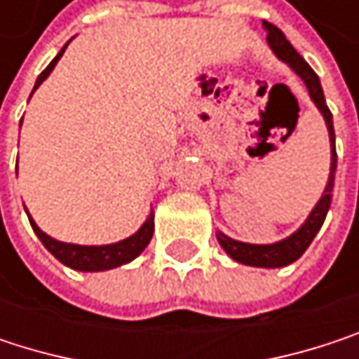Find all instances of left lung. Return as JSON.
<instances>
[{
  "label": "left lung",
  "mask_w": 359,
  "mask_h": 359,
  "mask_svg": "<svg viewBox=\"0 0 359 359\" xmlns=\"http://www.w3.org/2000/svg\"><path fill=\"white\" fill-rule=\"evenodd\" d=\"M264 29L268 33V45L270 49L276 53V57H280L283 62H287L295 74L306 83L308 93L312 97V102L316 104V108L320 109L326 128H328V137H330V175H328V182L324 189L320 201L316 203V208L310 212L308 220L287 239L278 241V243H270V245H251V243H243V241H235L231 237H226L224 233H218V243L222 245V250L226 251L235 262L245 264V266H257V268H280L287 266L291 262H295L297 257L304 255V251L310 248V243L314 241L316 233L320 231L326 212L330 208L332 201V184H334V170H337V149H334V128H332V114L326 106L324 100L323 87L318 81V74L310 68V64L293 49V45L287 41V36L283 35L280 29H276L270 22H264Z\"/></svg>",
  "instance_id": "1"
}]
</instances>
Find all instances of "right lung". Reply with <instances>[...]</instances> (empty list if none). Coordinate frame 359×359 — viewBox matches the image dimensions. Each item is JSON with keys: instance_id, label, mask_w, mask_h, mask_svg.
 Instances as JSON below:
<instances>
[{"instance_id": "add662e5", "label": "right lung", "mask_w": 359, "mask_h": 359, "mask_svg": "<svg viewBox=\"0 0 359 359\" xmlns=\"http://www.w3.org/2000/svg\"><path fill=\"white\" fill-rule=\"evenodd\" d=\"M68 47V43L62 47V51L49 62V66L39 74L35 83V89L33 93L36 91V87L49 76V72L53 70V66L57 64V60L62 57L64 49ZM22 124V122H20ZM27 210V208H25ZM29 214V212H27ZM29 222L35 231V235L41 239V243L47 248V251L60 259L64 266L68 268H74V270H81V272H100V270H109V268H118L122 264H128L130 259H135L141 251L147 248V243L151 241L154 237V212L147 216V220L143 222V226L130 235L128 239L124 241H118V243H109V245H74V243H62V241H55L51 239L49 235H45L39 226L35 224V220L31 218L29 214Z\"/></svg>"}]
</instances>
